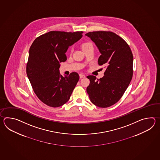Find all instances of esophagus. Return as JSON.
<instances>
[{"instance_id": "1", "label": "esophagus", "mask_w": 160, "mask_h": 160, "mask_svg": "<svg viewBox=\"0 0 160 160\" xmlns=\"http://www.w3.org/2000/svg\"><path fill=\"white\" fill-rule=\"evenodd\" d=\"M85 76L84 74H79V77H80V78H85Z\"/></svg>"}]
</instances>
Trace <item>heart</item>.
Segmentation results:
<instances>
[{
  "mask_svg": "<svg viewBox=\"0 0 160 160\" xmlns=\"http://www.w3.org/2000/svg\"><path fill=\"white\" fill-rule=\"evenodd\" d=\"M90 46H93V45L91 42H85V43H83V44H82V48L83 50H84L85 48H88Z\"/></svg>",
  "mask_w": 160,
  "mask_h": 160,
  "instance_id": "heart-1",
  "label": "heart"
}]
</instances>
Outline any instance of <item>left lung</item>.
Wrapping results in <instances>:
<instances>
[{
    "label": "left lung",
    "mask_w": 160,
    "mask_h": 160,
    "mask_svg": "<svg viewBox=\"0 0 160 160\" xmlns=\"http://www.w3.org/2000/svg\"><path fill=\"white\" fill-rule=\"evenodd\" d=\"M95 43L101 55L98 65L107 68L102 78L88 75L90 84L86 88L90 101L105 108L118 102L133 77V56L129 44L118 35L105 31L85 34Z\"/></svg>",
    "instance_id": "left-lung-1"
}]
</instances>
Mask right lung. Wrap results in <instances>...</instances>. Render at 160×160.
<instances>
[{
    "mask_svg": "<svg viewBox=\"0 0 160 160\" xmlns=\"http://www.w3.org/2000/svg\"><path fill=\"white\" fill-rule=\"evenodd\" d=\"M83 31H51L37 38L31 44L26 72L35 94L46 105L57 108L68 101L79 79L72 72L60 74V63L67 60L65 52L82 37Z\"/></svg>",
    "mask_w": 160,
    "mask_h": 160,
    "instance_id": "right-lung-1",
    "label": "right lung"
}]
</instances>
